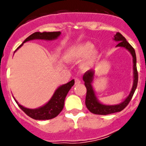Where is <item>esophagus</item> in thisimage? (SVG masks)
<instances>
[{
    "label": "esophagus",
    "instance_id": "esophagus-1",
    "mask_svg": "<svg viewBox=\"0 0 146 146\" xmlns=\"http://www.w3.org/2000/svg\"><path fill=\"white\" fill-rule=\"evenodd\" d=\"M75 80V85L80 84V82H81V81L80 80L78 79V78H75V80Z\"/></svg>",
    "mask_w": 146,
    "mask_h": 146
}]
</instances>
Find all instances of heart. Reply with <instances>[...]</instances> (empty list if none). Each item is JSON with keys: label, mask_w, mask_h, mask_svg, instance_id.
<instances>
[{"label": "heart", "mask_w": 146, "mask_h": 146, "mask_svg": "<svg viewBox=\"0 0 146 146\" xmlns=\"http://www.w3.org/2000/svg\"><path fill=\"white\" fill-rule=\"evenodd\" d=\"M94 44L90 42L80 43L71 47L67 51L66 57L71 62H79L86 59L81 68L84 71L89 70L96 63L99 56V53L96 50H94Z\"/></svg>", "instance_id": "heart-1"}]
</instances>
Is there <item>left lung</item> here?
Wrapping results in <instances>:
<instances>
[{"label":"left lung","mask_w":146,"mask_h":146,"mask_svg":"<svg viewBox=\"0 0 146 146\" xmlns=\"http://www.w3.org/2000/svg\"><path fill=\"white\" fill-rule=\"evenodd\" d=\"M113 40L115 42H118V44L116 45V47H123L127 50L130 54L132 56V60H133V85L131 89L129 94L128 96L123 100L122 102L118 104H114V105H110V104H104L101 103L99 101L97 96L96 95V93L94 91V87H93V81L94 79V70H89L85 73L83 75V81L85 82V86L87 89V94H86V105L89 111L91 113H94L96 115H108L111 113H118L123 110L127 104L131 101V99L133 96L134 93L136 90L137 86V81H138V74L137 71V59L136 54L134 48L131 47L130 44L126 41L124 36H122V34L120 33H116V34L114 35Z\"/></svg>","instance_id":"8db88e82"}]
</instances>
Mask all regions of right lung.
<instances>
[{
    "instance_id": "1",
    "label": "right lung",
    "mask_w": 146,
    "mask_h": 146,
    "mask_svg": "<svg viewBox=\"0 0 146 146\" xmlns=\"http://www.w3.org/2000/svg\"><path fill=\"white\" fill-rule=\"evenodd\" d=\"M61 34L60 31L56 32H35L33 34L28 37L23 42L21 45L19 46L17 50L22 47L23 44L27 42L31 41V40L35 39H41V40H46V41H52V40L57 39L60 35ZM74 80H72L70 82H67L66 84L62 85L59 86L55 93L53 94L51 99L47 102L43 106L40 108H36V109H29V108H25L22 106L21 104L18 103L16 99H15V102L18 104V106L20 107V109L23 112H25L26 115L31 118H33L35 120H49L55 118L62 111V110L64 106V101L65 98L67 94L71 89V88L74 86Z\"/></svg>"
}]
</instances>
